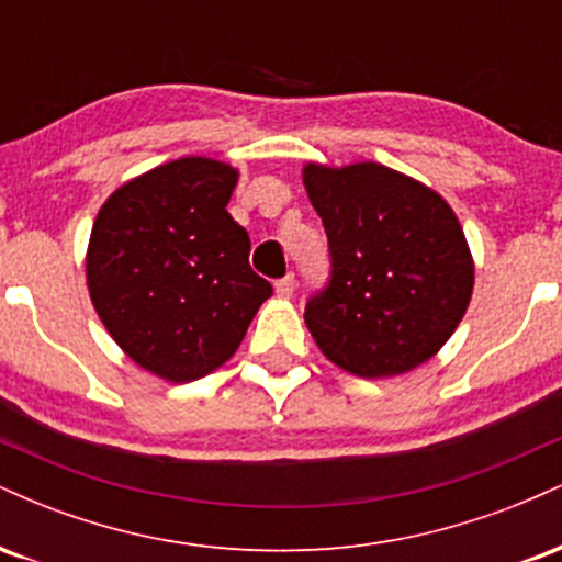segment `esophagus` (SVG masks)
Masks as SVG:
<instances>
[{
	"instance_id": "34e87169",
	"label": "esophagus",
	"mask_w": 562,
	"mask_h": 562,
	"mask_svg": "<svg viewBox=\"0 0 562 562\" xmlns=\"http://www.w3.org/2000/svg\"><path fill=\"white\" fill-rule=\"evenodd\" d=\"M274 290H277V295H280V299H290V295H293V290H295V277L285 274L282 280H277Z\"/></svg>"
}]
</instances>
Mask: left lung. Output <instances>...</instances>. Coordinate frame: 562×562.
I'll return each mask as SVG.
<instances>
[{
  "instance_id": "8db88e82",
  "label": "left lung",
  "mask_w": 562,
  "mask_h": 562,
  "mask_svg": "<svg viewBox=\"0 0 562 562\" xmlns=\"http://www.w3.org/2000/svg\"><path fill=\"white\" fill-rule=\"evenodd\" d=\"M327 232L330 282L306 303L308 333L340 370L393 378L438 353L473 295V256L454 211L383 164L303 166Z\"/></svg>"
}]
</instances>
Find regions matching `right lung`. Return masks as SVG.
Segmentation results:
<instances>
[{
  "instance_id": "1",
  "label": "right lung",
  "mask_w": 562,
  "mask_h": 562,
  "mask_svg": "<svg viewBox=\"0 0 562 562\" xmlns=\"http://www.w3.org/2000/svg\"><path fill=\"white\" fill-rule=\"evenodd\" d=\"M237 169L190 156L121 184L102 203L87 285L102 325L142 370L190 383L237 351L272 285L227 203Z\"/></svg>"
}]
</instances>
